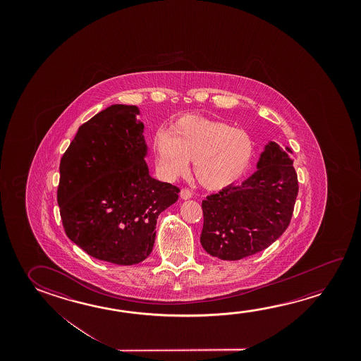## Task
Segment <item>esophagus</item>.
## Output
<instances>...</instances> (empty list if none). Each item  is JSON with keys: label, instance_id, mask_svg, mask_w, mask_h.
Listing matches in <instances>:
<instances>
[{"label": "esophagus", "instance_id": "34e87169", "mask_svg": "<svg viewBox=\"0 0 361 361\" xmlns=\"http://www.w3.org/2000/svg\"><path fill=\"white\" fill-rule=\"evenodd\" d=\"M180 196L183 200H188L190 197H192V192H191V190L185 188V189H181V191H180Z\"/></svg>", "mask_w": 361, "mask_h": 361}]
</instances>
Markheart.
<instances>
[{"instance_id": "heart-1", "label": "heart", "mask_w": 361, "mask_h": 361, "mask_svg": "<svg viewBox=\"0 0 361 361\" xmlns=\"http://www.w3.org/2000/svg\"><path fill=\"white\" fill-rule=\"evenodd\" d=\"M156 162L169 180L188 171L194 161V175L204 189L220 191L237 183L245 175L255 154L248 132L231 124L183 116L166 132L154 138Z\"/></svg>"}]
</instances>
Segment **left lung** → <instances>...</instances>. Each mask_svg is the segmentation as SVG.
I'll return each instance as SVG.
<instances>
[{"label":"left lung","instance_id":"1","mask_svg":"<svg viewBox=\"0 0 361 361\" xmlns=\"http://www.w3.org/2000/svg\"><path fill=\"white\" fill-rule=\"evenodd\" d=\"M290 154V147L268 142L250 178L202 200L200 242L209 255L242 259L268 248L283 234L298 194Z\"/></svg>","mask_w":361,"mask_h":361}]
</instances>
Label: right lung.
I'll return each instance as SVG.
<instances>
[{
  "label": "right lung",
  "instance_id": "right-lung-1",
  "mask_svg": "<svg viewBox=\"0 0 361 361\" xmlns=\"http://www.w3.org/2000/svg\"><path fill=\"white\" fill-rule=\"evenodd\" d=\"M136 106L113 104L82 124L60 160L66 235L97 259L132 266L151 255L157 218L180 189L149 176Z\"/></svg>",
  "mask_w": 361,
  "mask_h": 361
}]
</instances>
